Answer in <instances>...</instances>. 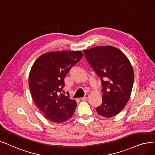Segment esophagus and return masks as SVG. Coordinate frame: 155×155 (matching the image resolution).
I'll return each mask as SVG.
<instances>
[{
	"label": "esophagus",
	"mask_w": 155,
	"mask_h": 155,
	"mask_svg": "<svg viewBox=\"0 0 155 155\" xmlns=\"http://www.w3.org/2000/svg\"><path fill=\"white\" fill-rule=\"evenodd\" d=\"M88 98H89V94H86L84 97L83 98H81V99L82 100H87Z\"/></svg>",
	"instance_id": "34e87169"
}]
</instances>
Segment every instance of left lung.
Returning <instances> with one entry per match:
<instances>
[{
  "label": "left lung",
  "mask_w": 155,
  "mask_h": 155,
  "mask_svg": "<svg viewBox=\"0 0 155 155\" xmlns=\"http://www.w3.org/2000/svg\"><path fill=\"white\" fill-rule=\"evenodd\" d=\"M88 63L101 78L102 104L97 108L102 117L120 113L130 97L134 73L127 56L112 46H98L83 51Z\"/></svg>",
  "instance_id": "1"
}]
</instances>
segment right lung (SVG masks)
I'll return each instance as SVG.
<instances>
[{"mask_svg":"<svg viewBox=\"0 0 155 155\" xmlns=\"http://www.w3.org/2000/svg\"><path fill=\"white\" fill-rule=\"evenodd\" d=\"M83 55L78 50L50 51L40 55L31 68L28 83L33 100L51 122H64L75 111L76 101L60 93L65 76Z\"/></svg>","mask_w":155,"mask_h":155,"instance_id":"add662e5","label":"right lung"}]
</instances>
